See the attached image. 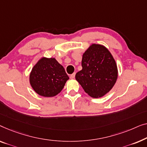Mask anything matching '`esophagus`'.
<instances>
[{
  "label": "esophagus",
  "mask_w": 147,
  "mask_h": 147,
  "mask_svg": "<svg viewBox=\"0 0 147 147\" xmlns=\"http://www.w3.org/2000/svg\"><path fill=\"white\" fill-rule=\"evenodd\" d=\"M74 77H75V73H74L70 75V78H71V79H73V78H74Z\"/></svg>",
  "instance_id": "34e87169"
}]
</instances>
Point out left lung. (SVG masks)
Here are the masks:
<instances>
[{
    "label": "left lung",
    "instance_id": "1",
    "mask_svg": "<svg viewBox=\"0 0 147 147\" xmlns=\"http://www.w3.org/2000/svg\"><path fill=\"white\" fill-rule=\"evenodd\" d=\"M82 67L76 74V80L93 98L104 96L117 81L118 71L115 59L102 45L93 44L85 51L82 55Z\"/></svg>",
    "mask_w": 147,
    "mask_h": 147
}]
</instances>
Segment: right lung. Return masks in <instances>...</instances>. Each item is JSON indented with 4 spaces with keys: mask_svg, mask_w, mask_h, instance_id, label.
Wrapping results in <instances>:
<instances>
[{
    "mask_svg": "<svg viewBox=\"0 0 147 147\" xmlns=\"http://www.w3.org/2000/svg\"><path fill=\"white\" fill-rule=\"evenodd\" d=\"M69 78L65 69L55 59L42 58L32 69L30 83L37 94L51 97L63 90Z\"/></svg>",
    "mask_w": 147,
    "mask_h": 147,
    "instance_id": "obj_1",
    "label": "right lung"
}]
</instances>
